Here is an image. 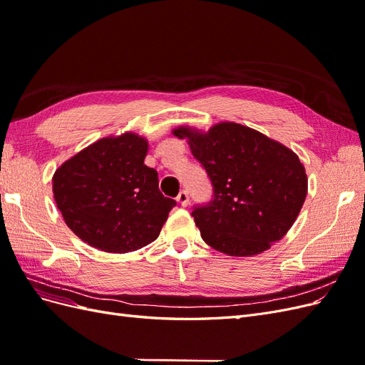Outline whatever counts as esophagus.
<instances>
[{
    "instance_id": "34e87169",
    "label": "esophagus",
    "mask_w": 365,
    "mask_h": 365,
    "mask_svg": "<svg viewBox=\"0 0 365 365\" xmlns=\"http://www.w3.org/2000/svg\"><path fill=\"white\" fill-rule=\"evenodd\" d=\"M189 193H187L185 190H182V192H180L178 193V196H176V202H178L180 205H182V207H187L189 205Z\"/></svg>"
}]
</instances>
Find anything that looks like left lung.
<instances>
[{
  "instance_id": "1",
  "label": "left lung",
  "mask_w": 365,
  "mask_h": 365,
  "mask_svg": "<svg viewBox=\"0 0 365 365\" xmlns=\"http://www.w3.org/2000/svg\"><path fill=\"white\" fill-rule=\"evenodd\" d=\"M173 135L187 138L213 185V200L192 212L205 244L245 257L288 233L307 193L304 165L291 149L231 121L208 132L181 126Z\"/></svg>"
}]
</instances>
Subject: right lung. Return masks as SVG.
I'll return each instance as SVG.
<instances>
[{
  "label": "right lung",
  "mask_w": 365,
  "mask_h": 365,
  "mask_svg": "<svg viewBox=\"0 0 365 365\" xmlns=\"http://www.w3.org/2000/svg\"><path fill=\"white\" fill-rule=\"evenodd\" d=\"M148 140L132 132L93 143L53 175L54 201L73 233L105 252L149 245L176 202L145 164Z\"/></svg>",
  "instance_id": "obj_1"
}]
</instances>
